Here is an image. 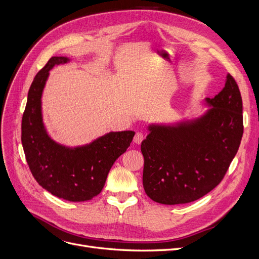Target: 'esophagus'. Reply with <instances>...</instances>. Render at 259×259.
<instances>
[{
  "label": "esophagus",
  "mask_w": 259,
  "mask_h": 259,
  "mask_svg": "<svg viewBox=\"0 0 259 259\" xmlns=\"http://www.w3.org/2000/svg\"><path fill=\"white\" fill-rule=\"evenodd\" d=\"M144 138H145V135L142 133H136V135H135V137H134V142H135V144H137V145H140L141 144V141L144 140Z\"/></svg>",
  "instance_id": "34e87169"
}]
</instances>
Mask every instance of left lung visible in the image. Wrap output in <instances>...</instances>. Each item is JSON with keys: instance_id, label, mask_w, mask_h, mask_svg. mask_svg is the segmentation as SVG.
Returning a JSON list of instances; mask_svg holds the SVG:
<instances>
[{"instance_id": "obj_1", "label": "left lung", "mask_w": 259, "mask_h": 259, "mask_svg": "<svg viewBox=\"0 0 259 259\" xmlns=\"http://www.w3.org/2000/svg\"><path fill=\"white\" fill-rule=\"evenodd\" d=\"M209 108L193 119L151 123L141 142L142 184L155 202L181 204L208 194L222 181L243 135L242 99L233 76Z\"/></svg>"}]
</instances>
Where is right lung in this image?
Returning <instances> with one entry per match:
<instances>
[{
  "label": "right lung",
  "mask_w": 259,
  "mask_h": 259,
  "mask_svg": "<svg viewBox=\"0 0 259 259\" xmlns=\"http://www.w3.org/2000/svg\"><path fill=\"white\" fill-rule=\"evenodd\" d=\"M69 61L52 57L35 76L22 117L21 141L37 183L57 197L75 202L90 200L102 192L110 168L127 150L135 132H110L77 147L61 145L50 137L42 121V91L49 70Z\"/></svg>",
  "instance_id": "1"
}]
</instances>
